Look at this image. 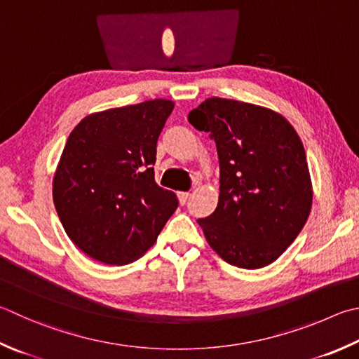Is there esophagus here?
Wrapping results in <instances>:
<instances>
[{
  "instance_id": "34e87169",
  "label": "esophagus",
  "mask_w": 359,
  "mask_h": 359,
  "mask_svg": "<svg viewBox=\"0 0 359 359\" xmlns=\"http://www.w3.org/2000/svg\"><path fill=\"white\" fill-rule=\"evenodd\" d=\"M177 196H179V201H180V204H182V205H184V204H185V202L188 201V196H190V193H188V191H179V193H177Z\"/></svg>"
}]
</instances>
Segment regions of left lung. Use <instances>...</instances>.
Listing matches in <instances>:
<instances>
[{"label":"left lung","instance_id":"left-lung-1","mask_svg":"<svg viewBox=\"0 0 359 359\" xmlns=\"http://www.w3.org/2000/svg\"><path fill=\"white\" fill-rule=\"evenodd\" d=\"M210 132L219 160L215 212L198 219L208 245L246 270L270 265L308 221L312 184L303 142L273 109L212 97L188 114Z\"/></svg>","mask_w":359,"mask_h":359}]
</instances>
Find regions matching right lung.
Listing matches in <instances>:
<instances>
[{"label":"right lung","instance_id":"1","mask_svg":"<svg viewBox=\"0 0 359 359\" xmlns=\"http://www.w3.org/2000/svg\"><path fill=\"white\" fill-rule=\"evenodd\" d=\"M174 102L155 99L84 117L53 177L69 238L89 257L126 265L151 248L179 205L155 182L157 141Z\"/></svg>","mask_w":359,"mask_h":359}]
</instances>
